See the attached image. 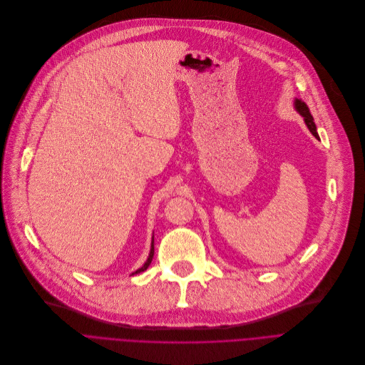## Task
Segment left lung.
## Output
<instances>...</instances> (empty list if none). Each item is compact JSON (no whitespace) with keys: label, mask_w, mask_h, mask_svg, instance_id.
I'll use <instances>...</instances> for the list:
<instances>
[{"label":"left lung","mask_w":365,"mask_h":365,"mask_svg":"<svg viewBox=\"0 0 365 365\" xmlns=\"http://www.w3.org/2000/svg\"><path fill=\"white\" fill-rule=\"evenodd\" d=\"M296 108L297 111L304 117V123L307 125L309 130L312 132V135H314L315 138H319L318 136V132H317V126H315V121H314V117H312L310 111H309V107L306 106V102L300 101V99H296Z\"/></svg>","instance_id":"obj_1"}]
</instances>
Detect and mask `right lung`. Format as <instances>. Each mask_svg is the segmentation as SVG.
I'll use <instances>...</instances> for the list:
<instances>
[{"label": "right lung", "mask_w": 365, "mask_h": 365, "mask_svg": "<svg viewBox=\"0 0 365 365\" xmlns=\"http://www.w3.org/2000/svg\"><path fill=\"white\" fill-rule=\"evenodd\" d=\"M153 255H154V240L151 242V250H150V255H148V258H147L145 264H144L141 269H138L135 273H141V272L147 270V269H148V266H150V263H151V259H153Z\"/></svg>", "instance_id": "obj_1"}]
</instances>
